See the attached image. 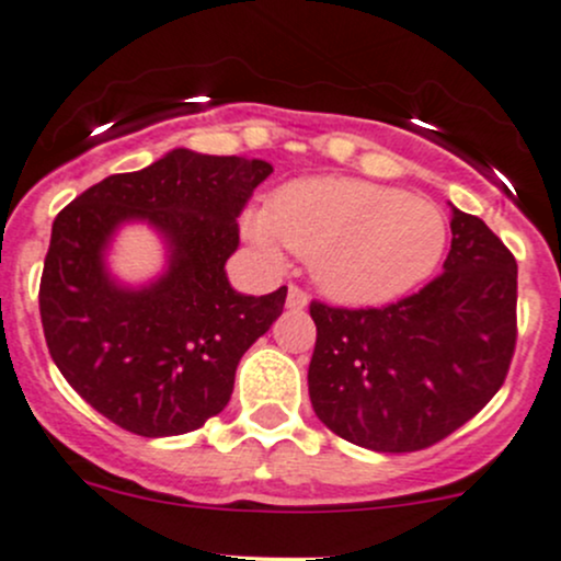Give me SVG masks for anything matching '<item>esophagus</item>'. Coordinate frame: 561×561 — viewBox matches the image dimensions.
<instances>
[{
    "label": "esophagus",
    "mask_w": 561,
    "mask_h": 561,
    "mask_svg": "<svg viewBox=\"0 0 561 561\" xmlns=\"http://www.w3.org/2000/svg\"><path fill=\"white\" fill-rule=\"evenodd\" d=\"M306 306H309V296H306V293L300 290L298 285L287 287V309H290V311H304Z\"/></svg>",
    "instance_id": "34e87169"
}]
</instances>
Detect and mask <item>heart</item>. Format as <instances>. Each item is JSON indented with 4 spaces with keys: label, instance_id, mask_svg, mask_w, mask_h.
I'll return each instance as SVG.
<instances>
[{
    "label": "heart",
    "instance_id": "obj_1",
    "mask_svg": "<svg viewBox=\"0 0 561 561\" xmlns=\"http://www.w3.org/2000/svg\"><path fill=\"white\" fill-rule=\"evenodd\" d=\"M268 257L293 250L309 257L317 287L341 304H387L414 290L446 250L444 215L398 187L346 176L279 187L268 209L244 220Z\"/></svg>",
    "mask_w": 561,
    "mask_h": 561
}]
</instances>
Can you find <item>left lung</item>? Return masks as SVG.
<instances>
[{"label": "left lung", "mask_w": 561, "mask_h": 561, "mask_svg": "<svg viewBox=\"0 0 561 561\" xmlns=\"http://www.w3.org/2000/svg\"><path fill=\"white\" fill-rule=\"evenodd\" d=\"M516 257L451 206L444 274L381 309L311 300L309 398L328 430L370 451L438 444L494 398L516 350Z\"/></svg>", "instance_id": "obj_1"}]
</instances>
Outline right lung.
I'll use <instances>...</instances> for the list:
<instances>
[{"mask_svg":"<svg viewBox=\"0 0 561 561\" xmlns=\"http://www.w3.org/2000/svg\"><path fill=\"white\" fill-rule=\"evenodd\" d=\"M274 169L239 156L176 150L141 172L112 174L53 220L39 282L47 350L64 379L117 427L145 438L198 430L233 392L236 365L282 314L287 287L241 296L226 276L252 191ZM164 236L170 268L123 288L103 252L117 225Z\"/></svg>","mask_w":561,"mask_h":561,"instance_id":"add662e5","label":"right lung"}]
</instances>
